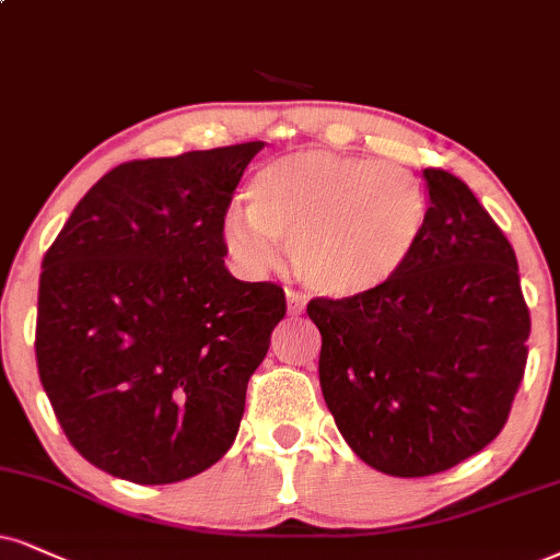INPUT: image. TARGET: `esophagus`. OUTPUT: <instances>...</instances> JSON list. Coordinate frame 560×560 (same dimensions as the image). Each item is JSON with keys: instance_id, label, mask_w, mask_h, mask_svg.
I'll list each match as a JSON object with an SVG mask.
<instances>
[{"instance_id": "34e87169", "label": "esophagus", "mask_w": 560, "mask_h": 560, "mask_svg": "<svg viewBox=\"0 0 560 560\" xmlns=\"http://www.w3.org/2000/svg\"><path fill=\"white\" fill-rule=\"evenodd\" d=\"M303 308H306V299L299 291H288V312L293 316L303 314Z\"/></svg>"}]
</instances>
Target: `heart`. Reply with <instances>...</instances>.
<instances>
[{"label":"heart","instance_id":"b5f03b06","mask_svg":"<svg viewBox=\"0 0 560 560\" xmlns=\"http://www.w3.org/2000/svg\"><path fill=\"white\" fill-rule=\"evenodd\" d=\"M431 223L423 178L402 165L293 153L261 165L246 189V210L223 220V244L246 275L278 265V244L308 288L361 299L389 285L416 257Z\"/></svg>","mask_w":560,"mask_h":560}]
</instances>
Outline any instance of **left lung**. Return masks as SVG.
<instances>
[{
    "label": "left lung",
    "instance_id": "1",
    "mask_svg": "<svg viewBox=\"0 0 560 560\" xmlns=\"http://www.w3.org/2000/svg\"><path fill=\"white\" fill-rule=\"evenodd\" d=\"M431 223L397 280L361 299H314L322 395L342 439L378 472L425 478L506 425L527 365L516 254L470 186L423 171Z\"/></svg>",
    "mask_w": 560,
    "mask_h": 560
}]
</instances>
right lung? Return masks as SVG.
Segmentation results:
<instances>
[{
    "instance_id": "1",
    "label": "right lung",
    "mask_w": 560,
    "mask_h": 560,
    "mask_svg": "<svg viewBox=\"0 0 560 560\" xmlns=\"http://www.w3.org/2000/svg\"><path fill=\"white\" fill-rule=\"evenodd\" d=\"M261 148L116 165L48 246L38 376L69 444L114 478L186 480L236 439L285 316L280 285L236 280L223 259L225 212Z\"/></svg>"
}]
</instances>
